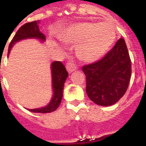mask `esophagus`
<instances>
[{
    "label": "esophagus",
    "mask_w": 146,
    "mask_h": 146,
    "mask_svg": "<svg viewBox=\"0 0 146 146\" xmlns=\"http://www.w3.org/2000/svg\"><path fill=\"white\" fill-rule=\"evenodd\" d=\"M66 70L68 71V73H71L73 71H75L76 70V66L75 65H73L72 63H67L66 64Z\"/></svg>",
    "instance_id": "34e87169"
}]
</instances>
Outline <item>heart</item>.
Here are the masks:
<instances>
[{"label":"heart","instance_id":"obj_1","mask_svg":"<svg viewBox=\"0 0 146 146\" xmlns=\"http://www.w3.org/2000/svg\"><path fill=\"white\" fill-rule=\"evenodd\" d=\"M116 30L110 23H79L67 28L62 36L67 43H78L76 55L85 62H93L101 58L116 39Z\"/></svg>","mask_w":146,"mask_h":146}]
</instances>
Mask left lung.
Returning <instances> with one entry per match:
<instances>
[{"mask_svg": "<svg viewBox=\"0 0 146 146\" xmlns=\"http://www.w3.org/2000/svg\"><path fill=\"white\" fill-rule=\"evenodd\" d=\"M89 98L102 106L114 105L128 88L131 62L125 40L120 38L101 60L82 68Z\"/></svg>", "mask_w": 146, "mask_h": 146, "instance_id": "obj_1", "label": "left lung"}]
</instances>
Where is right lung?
<instances>
[{
  "instance_id": "1",
  "label": "right lung",
  "mask_w": 146,
  "mask_h": 146,
  "mask_svg": "<svg viewBox=\"0 0 146 146\" xmlns=\"http://www.w3.org/2000/svg\"><path fill=\"white\" fill-rule=\"evenodd\" d=\"M40 21H33L31 23H27L24 24L23 26L19 29L17 33H15L13 39L11 40V43L8 47V53L11 51V48L17 42L20 41L22 40L27 39H37L40 41L44 42L46 40V37L40 31L38 24ZM51 79H52V92L53 95L51 101L49 102L47 106L44 107L36 108V109H27L29 111L33 113H51L54 110H57L62 98L63 95V88L64 84L66 82V80L69 76L64 65L61 62L54 61L51 64Z\"/></svg>"
}]
</instances>
